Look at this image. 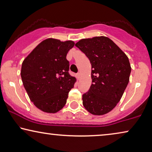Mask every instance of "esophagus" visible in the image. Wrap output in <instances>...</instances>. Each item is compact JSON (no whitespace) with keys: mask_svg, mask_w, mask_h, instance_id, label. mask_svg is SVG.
Listing matches in <instances>:
<instances>
[{"mask_svg":"<svg viewBox=\"0 0 152 152\" xmlns=\"http://www.w3.org/2000/svg\"><path fill=\"white\" fill-rule=\"evenodd\" d=\"M80 76H81L80 72H78V73L77 74V77H78V79H80Z\"/></svg>","mask_w":152,"mask_h":152,"instance_id":"esophagus-1","label":"esophagus"}]
</instances>
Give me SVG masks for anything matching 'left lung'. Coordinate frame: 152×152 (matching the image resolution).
Here are the masks:
<instances>
[{
    "mask_svg": "<svg viewBox=\"0 0 152 152\" xmlns=\"http://www.w3.org/2000/svg\"><path fill=\"white\" fill-rule=\"evenodd\" d=\"M75 46L89 58L92 85L83 104L94 115L109 113L121 99L129 83L131 67L126 54L104 36L83 39Z\"/></svg>",
    "mask_w": 152,
    "mask_h": 152,
    "instance_id": "left-lung-1",
    "label": "left lung"
}]
</instances>
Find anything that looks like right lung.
<instances>
[{
  "label": "right lung",
  "mask_w": 152,
  "mask_h": 152,
  "mask_svg": "<svg viewBox=\"0 0 152 152\" xmlns=\"http://www.w3.org/2000/svg\"><path fill=\"white\" fill-rule=\"evenodd\" d=\"M73 41L48 38L37 45L24 58L21 78L34 105L42 111L55 113L62 109L76 79L69 75L66 56Z\"/></svg>",
  "instance_id": "1"
}]
</instances>
